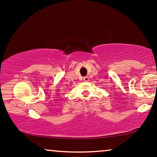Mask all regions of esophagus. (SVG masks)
Wrapping results in <instances>:
<instances>
[{"instance_id": "esophagus-1", "label": "esophagus", "mask_w": 157, "mask_h": 157, "mask_svg": "<svg viewBox=\"0 0 157 157\" xmlns=\"http://www.w3.org/2000/svg\"><path fill=\"white\" fill-rule=\"evenodd\" d=\"M83 80H84L85 82H88V81H89V77H87V76H85V77H83Z\"/></svg>"}]
</instances>
